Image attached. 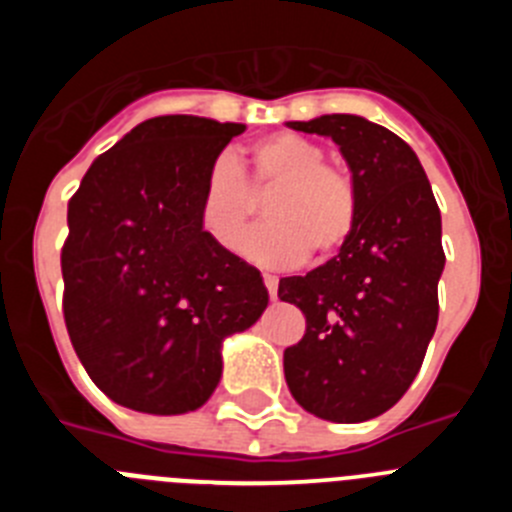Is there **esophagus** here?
<instances>
[{"label":"esophagus","instance_id":"34e87169","mask_svg":"<svg viewBox=\"0 0 512 512\" xmlns=\"http://www.w3.org/2000/svg\"><path fill=\"white\" fill-rule=\"evenodd\" d=\"M264 284L269 289V297L271 300H277V289H279V279L271 277V274H264Z\"/></svg>","mask_w":512,"mask_h":512}]
</instances>
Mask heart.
Wrapping results in <instances>:
<instances>
[{
	"mask_svg": "<svg viewBox=\"0 0 512 512\" xmlns=\"http://www.w3.org/2000/svg\"><path fill=\"white\" fill-rule=\"evenodd\" d=\"M269 192L264 212L271 223L246 238L243 253L264 266H295L307 253L330 256L351 238L359 217V192L351 171L325 161V151L297 133L256 140L238 164L217 158L202 179L197 220L223 251H238L256 212V197Z\"/></svg>",
	"mask_w": 512,
	"mask_h": 512,
	"instance_id": "obj_1",
	"label": "heart"
}]
</instances>
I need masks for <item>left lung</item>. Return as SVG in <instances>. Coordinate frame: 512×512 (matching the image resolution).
<instances>
[{
	"label": "left lung",
	"mask_w": 512,
	"mask_h": 512,
	"mask_svg": "<svg viewBox=\"0 0 512 512\" xmlns=\"http://www.w3.org/2000/svg\"><path fill=\"white\" fill-rule=\"evenodd\" d=\"M341 146L359 192L356 228L336 259L279 279L305 336L284 351L287 387L307 413L361 423L413 384L438 323L446 253L441 212L413 148L359 115L287 122Z\"/></svg>",
	"instance_id": "8db88e82"
}]
</instances>
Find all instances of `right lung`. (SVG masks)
Instances as JSON below:
<instances>
[{
	"instance_id": "right-lung-1",
	"label": "right lung",
	"mask_w": 512,
	"mask_h": 512,
	"mask_svg": "<svg viewBox=\"0 0 512 512\" xmlns=\"http://www.w3.org/2000/svg\"><path fill=\"white\" fill-rule=\"evenodd\" d=\"M243 130L151 117L89 166L69 200L63 320L92 382L122 408L205 405L223 374V338L266 310L259 269L217 248L197 220L207 169Z\"/></svg>"
}]
</instances>
